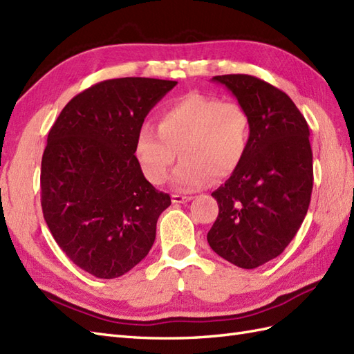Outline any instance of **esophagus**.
I'll return each mask as SVG.
<instances>
[{
	"instance_id": "obj_1",
	"label": "esophagus",
	"mask_w": 354,
	"mask_h": 354,
	"mask_svg": "<svg viewBox=\"0 0 354 354\" xmlns=\"http://www.w3.org/2000/svg\"><path fill=\"white\" fill-rule=\"evenodd\" d=\"M193 198V196H184V194H171V202L174 203H187Z\"/></svg>"
}]
</instances>
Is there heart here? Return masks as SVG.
Wrapping results in <instances>:
<instances>
[{
	"label": "heart",
	"mask_w": 354,
	"mask_h": 354,
	"mask_svg": "<svg viewBox=\"0 0 354 354\" xmlns=\"http://www.w3.org/2000/svg\"><path fill=\"white\" fill-rule=\"evenodd\" d=\"M251 120L239 103L192 93L160 113L158 131L148 122L139 127L134 156L152 185L165 183L176 152L183 161L175 169L179 189H197L211 176H232L247 156Z\"/></svg>",
	"instance_id": "heart-1"
}]
</instances>
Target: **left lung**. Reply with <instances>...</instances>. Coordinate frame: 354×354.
<instances>
[{"instance_id": "left-lung-1", "label": "left lung", "mask_w": 354, "mask_h": 354, "mask_svg": "<svg viewBox=\"0 0 354 354\" xmlns=\"http://www.w3.org/2000/svg\"><path fill=\"white\" fill-rule=\"evenodd\" d=\"M251 120L247 156L215 189L220 212L207 242L234 266L254 269L286 250L305 218L313 192V151L304 115L283 91L248 75L212 77Z\"/></svg>"}]
</instances>
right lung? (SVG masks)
<instances>
[{"instance_id": "add662e5", "label": "right lung", "mask_w": 354, "mask_h": 354, "mask_svg": "<svg viewBox=\"0 0 354 354\" xmlns=\"http://www.w3.org/2000/svg\"><path fill=\"white\" fill-rule=\"evenodd\" d=\"M175 80L121 77L71 98L48 134L41 209L59 248L97 278L127 274L148 256L170 196L134 156L139 127Z\"/></svg>"}]
</instances>
